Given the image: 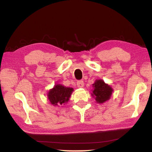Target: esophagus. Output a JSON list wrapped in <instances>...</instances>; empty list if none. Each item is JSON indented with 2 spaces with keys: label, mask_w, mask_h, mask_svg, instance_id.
I'll list each match as a JSON object with an SVG mask.
<instances>
[{
  "label": "esophagus",
  "mask_w": 152,
  "mask_h": 152,
  "mask_svg": "<svg viewBox=\"0 0 152 152\" xmlns=\"http://www.w3.org/2000/svg\"><path fill=\"white\" fill-rule=\"evenodd\" d=\"M77 86H78V88H83V82L82 81V80H79V81L77 82Z\"/></svg>",
  "instance_id": "esophagus-1"
}]
</instances>
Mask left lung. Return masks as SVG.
<instances>
[{
  "mask_svg": "<svg viewBox=\"0 0 152 152\" xmlns=\"http://www.w3.org/2000/svg\"><path fill=\"white\" fill-rule=\"evenodd\" d=\"M93 86L94 87V90L93 91L92 95L95 96L97 102H104L111 96L113 89L110 86L106 84L102 80H96Z\"/></svg>",
  "mask_w": 152,
  "mask_h": 152,
  "instance_id": "1",
  "label": "left lung"
}]
</instances>
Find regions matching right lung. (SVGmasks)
I'll use <instances>...</instances> for the list:
<instances>
[{
    "label": "right lung",
    "instance_id": "add662e5",
    "mask_svg": "<svg viewBox=\"0 0 152 152\" xmlns=\"http://www.w3.org/2000/svg\"><path fill=\"white\" fill-rule=\"evenodd\" d=\"M72 91L73 88H66L62 85L57 84L48 93V99L51 104L62 105L69 101Z\"/></svg>",
    "mask_w": 152,
    "mask_h": 152
}]
</instances>
